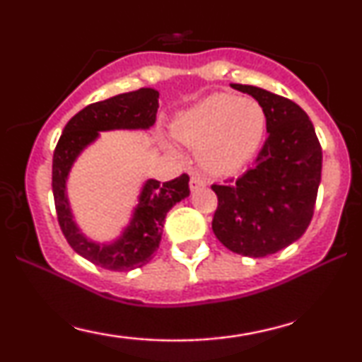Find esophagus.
I'll return each mask as SVG.
<instances>
[{
	"label": "esophagus",
	"mask_w": 362,
	"mask_h": 362,
	"mask_svg": "<svg viewBox=\"0 0 362 362\" xmlns=\"http://www.w3.org/2000/svg\"><path fill=\"white\" fill-rule=\"evenodd\" d=\"M206 187V180L201 175H194L190 178V190H199Z\"/></svg>",
	"instance_id": "esophagus-1"
}]
</instances>
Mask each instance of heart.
Masks as SVG:
<instances>
[{
    "label": "heart",
    "instance_id": "heart-1",
    "mask_svg": "<svg viewBox=\"0 0 362 362\" xmlns=\"http://www.w3.org/2000/svg\"><path fill=\"white\" fill-rule=\"evenodd\" d=\"M265 122L259 102L219 93L182 112L172 132L182 144L199 149V161L206 170L233 173L259 149Z\"/></svg>",
    "mask_w": 362,
    "mask_h": 362
}]
</instances>
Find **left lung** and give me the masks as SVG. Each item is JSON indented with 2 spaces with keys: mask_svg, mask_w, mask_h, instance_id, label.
Instances as JSON below:
<instances>
[{
  "mask_svg": "<svg viewBox=\"0 0 362 362\" xmlns=\"http://www.w3.org/2000/svg\"><path fill=\"white\" fill-rule=\"evenodd\" d=\"M231 88L260 103L269 138L242 177L211 185L218 195L213 231L228 250L267 257L301 238L310 226L322 178V146L298 103L257 86L231 83Z\"/></svg>",
  "mask_w": 362,
  "mask_h": 362,
  "instance_id": "left-lung-1",
  "label": "left lung"
}]
</instances>
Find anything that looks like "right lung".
<instances>
[{
  "label": "right lung",
  "mask_w": 362,
  "mask_h": 362,
  "mask_svg": "<svg viewBox=\"0 0 362 362\" xmlns=\"http://www.w3.org/2000/svg\"><path fill=\"white\" fill-rule=\"evenodd\" d=\"M158 91L139 88L120 93L107 100L90 103L69 119L62 131L52 156V194L57 221L68 243L76 253L109 271H132L146 265L158 250L163 233L165 216L177 202L190 194L189 175L170 182L148 180L139 195L129 226L122 236L110 245H98L85 238L73 221L69 202L66 197V178L74 160L91 141L98 138V131L110 129H148L155 124L158 112Z\"/></svg>",
  "instance_id": "1"
}]
</instances>
